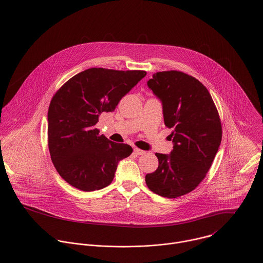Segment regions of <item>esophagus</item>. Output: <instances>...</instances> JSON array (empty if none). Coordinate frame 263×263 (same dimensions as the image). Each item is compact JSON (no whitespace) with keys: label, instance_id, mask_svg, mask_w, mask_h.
I'll use <instances>...</instances> for the list:
<instances>
[{"label":"esophagus","instance_id":"34e87169","mask_svg":"<svg viewBox=\"0 0 263 263\" xmlns=\"http://www.w3.org/2000/svg\"><path fill=\"white\" fill-rule=\"evenodd\" d=\"M134 153H135L137 156H141V155H144L146 152H145V151L141 150V149L135 148V149H134Z\"/></svg>","mask_w":263,"mask_h":263}]
</instances>
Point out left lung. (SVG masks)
Listing matches in <instances>:
<instances>
[{
    "label": "left lung",
    "mask_w": 263,
    "mask_h": 263,
    "mask_svg": "<svg viewBox=\"0 0 263 263\" xmlns=\"http://www.w3.org/2000/svg\"><path fill=\"white\" fill-rule=\"evenodd\" d=\"M147 85L162 102L174 147L171 154H156L159 166L146 175V183L156 194L176 198L197 187L208 173L222 141L219 113L208 89L182 72H158Z\"/></svg>",
    "instance_id": "8db88e82"
}]
</instances>
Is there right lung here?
I'll use <instances>...</instances> for the list:
<instances>
[{
	"label": "right lung",
	"mask_w": 263,
	"mask_h": 263,
	"mask_svg": "<svg viewBox=\"0 0 263 263\" xmlns=\"http://www.w3.org/2000/svg\"><path fill=\"white\" fill-rule=\"evenodd\" d=\"M146 74L90 68L71 78L52 98L47 115L51 160L70 185L83 191L106 187L118 163L132 154L131 146L100 135L96 124Z\"/></svg>",
	"instance_id": "right-lung-1"
}]
</instances>
